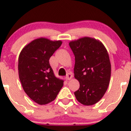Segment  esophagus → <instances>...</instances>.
<instances>
[{
  "instance_id": "34e87169",
  "label": "esophagus",
  "mask_w": 131,
  "mask_h": 131,
  "mask_svg": "<svg viewBox=\"0 0 131 131\" xmlns=\"http://www.w3.org/2000/svg\"><path fill=\"white\" fill-rule=\"evenodd\" d=\"M72 77H73V74H72V73L69 72V73H68V74H67L66 77V79L67 80H69L71 79Z\"/></svg>"
}]
</instances>
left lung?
Masks as SVG:
<instances>
[{
  "instance_id": "8db88e82",
  "label": "left lung",
  "mask_w": 131,
  "mask_h": 131,
  "mask_svg": "<svg viewBox=\"0 0 131 131\" xmlns=\"http://www.w3.org/2000/svg\"><path fill=\"white\" fill-rule=\"evenodd\" d=\"M69 46L75 58L74 78L80 82L76 98L83 105H94L104 95L110 82L107 51L102 42L90 37L71 41Z\"/></svg>"
}]
</instances>
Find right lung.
Listing matches in <instances>:
<instances>
[{
	"instance_id": "add662e5",
	"label": "right lung",
	"mask_w": 131,
	"mask_h": 131,
	"mask_svg": "<svg viewBox=\"0 0 131 131\" xmlns=\"http://www.w3.org/2000/svg\"><path fill=\"white\" fill-rule=\"evenodd\" d=\"M62 41L40 38L26 45L18 57V75L25 93L34 102L45 105L54 100L63 81L54 76L49 58Z\"/></svg>"
}]
</instances>
